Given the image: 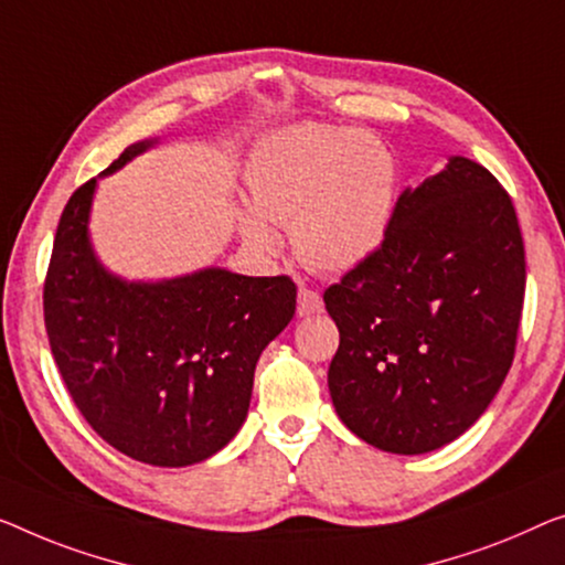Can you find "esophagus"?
Here are the masks:
<instances>
[{"label": "esophagus", "instance_id": "34e87169", "mask_svg": "<svg viewBox=\"0 0 565 565\" xmlns=\"http://www.w3.org/2000/svg\"><path fill=\"white\" fill-rule=\"evenodd\" d=\"M297 311L299 317H309V315H317V311H322V297H319V291L311 289V286H299Z\"/></svg>", "mask_w": 565, "mask_h": 565}]
</instances>
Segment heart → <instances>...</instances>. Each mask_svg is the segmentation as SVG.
Returning a JSON list of instances; mask_svg holds the SVG:
<instances>
[{"label":"heart","instance_id":"1","mask_svg":"<svg viewBox=\"0 0 565 565\" xmlns=\"http://www.w3.org/2000/svg\"><path fill=\"white\" fill-rule=\"evenodd\" d=\"M256 210L241 231L258 254H274L289 225L291 248L311 271L342 274L375 254L391 231L398 167L375 134L322 124L284 126L258 141L246 167Z\"/></svg>","mask_w":565,"mask_h":565}]
</instances>
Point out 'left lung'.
<instances>
[{
    "instance_id": "obj_1",
    "label": "left lung",
    "mask_w": 565,
    "mask_h": 565,
    "mask_svg": "<svg viewBox=\"0 0 565 565\" xmlns=\"http://www.w3.org/2000/svg\"><path fill=\"white\" fill-rule=\"evenodd\" d=\"M525 246L490 170L451 157L395 202L365 264L324 291L340 330L327 383L337 416L393 454H426L484 414L515 358Z\"/></svg>"
}]
</instances>
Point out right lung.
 Instances as JSON below:
<instances>
[{"mask_svg":"<svg viewBox=\"0 0 565 565\" xmlns=\"http://www.w3.org/2000/svg\"><path fill=\"white\" fill-rule=\"evenodd\" d=\"M154 141H139L111 174ZM96 177L57 223L42 309L55 365L88 426L126 457L188 467L228 444L248 414L254 370L291 322L289 276L205 268L180 279L124 281L88 241Z\"/></svg>","mask_w":565,"mask_h":565,"instance_id":"1","label":"right lung"}]
</instances>
